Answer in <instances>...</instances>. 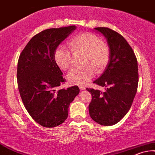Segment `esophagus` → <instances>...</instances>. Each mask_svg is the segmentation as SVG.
<instances>
[{"label": "esophagus", "mask_w": 155, "mask_h": 155, "mask_svg": "<svg viewBox=\"0 0 155 155\" xmlns=\"http://www.w3.org/2000/svg\"><path fill=\"white\" fill-rule=\"evenodd\" d=\"M79 89L81 90V91H82V90H84L86 89L85 87H84V86H79Z\"/></svg>", "instance_id": "34e87169"}]
</instances>
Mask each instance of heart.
Instances as JSON below:
<instances>
[{
    "label": "heart",
    "instance_id": "b5f03b06",
    "mask_svg": "<svg viewBox=\"0 0 155 155\" xmlns=\"http://www.w3.org/2000/svg\"><path fill=\"white\" fill-rule=\"evenodd\" d=\"M68 45L73 56H82L81 65L83 66L72 70L67 75L68 81L71 84L85 85L91 81L95 72L102 73L108 65L110 57L109 47L97 35L82 33L70 39ZM71 54L62 46L55 50L54 61L63 71L71 68L73 64Z\"/></svg>",
    "mask_w": 155,
    "mask_h": 155
}]
</instances>
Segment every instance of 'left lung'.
Listing matches in <instances>:
<instances>
[{"label":"left lung","instance_id":"obj_1","mask_svg":"<svg viewBox=\"0 0 155 155\" xmlns=\"http://www.w3.org/2000/svg\"><path fill=\"white\" fill-rule=\"evenodd\" d=\"M94 29L107 39L110 57L104 73L94 81L106 87V91L87 89L92 96L89 115L98 124L111 126L126 115L132 104L138 87L137 60L121 35L105 27Z\"/></svg>","mask_w":155,"mask_h":155}]
</instances>
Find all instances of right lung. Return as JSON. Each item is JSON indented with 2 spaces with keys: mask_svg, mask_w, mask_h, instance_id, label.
Listing matches in <instances>:
<instances>
[{
  "mask_svg": "<svg viewBox=\"0 0 155 155\" xmlns=\"http://www.w3.org/2000/svg\"><path fill=\"white\" fill-rule=\"evenodd\" d=\"M76 25L46 29L29 41L19 56L18 87L31 117L44 127H56L67 119L68 107L79 94L77 86L58 90L66 82L55 63V50Z\"/></svg>",
  "mask_w": 155,
  "mask_h": 155,
  "instance_id": "add662e5",
  "label": "right lung"
}]
</instances>
